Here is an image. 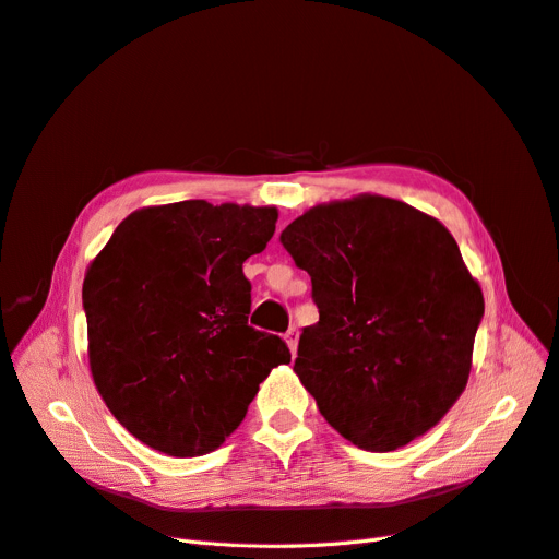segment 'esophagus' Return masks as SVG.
Segmentation results:
<instances>
[{
    "mask_svg": "<svg viewBox=\"0 0 559 559\" xmlns=\"http://www.w3.org/2000/svg\"><path fill=\"white\" fill-rule=\"evenodd\" d=\"M284 342H286L288 348H292V355H296V348H298V330H296V328H288L286 334H284Z\"/></svg>",
    "mask_w": 559,
    "mask_h": 559,
    "instance_id": "obj_1",
    "label": "esophagus"
}]
</instances>
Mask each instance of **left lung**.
<instances>
[{
  "instance_id": "1",
  "label": "left lung",
  "mask_w": 559,
  "mask_h": 559,
  "mask_svg": "<svg viewBox=\"0 0 559 559\" xmlns=\"http://www.w3.org/2000/svg\"><path fill=\"white\" fill-rule=\"evenodd\" d=\"M280 240L311 277L319 323L294 371L330 427L369 452L433 429L467 385L484 317L454 236L399 199L357 194L309 209Z\"/></svg>"
}]
</instances>
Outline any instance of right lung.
<instances>
[{
	"label": "right lung",
	"instance_id": "obj_1",
	"mask_svg": "<svg viewBox=\"0 0 559 559\" xmlns=\"http://www.w3.org/2000/svg\"><path fill=\"white\" fill-rule=\"evenodd\" d=\"M275 206L204 199L130 213L88 263V367L105 406L148 448L215 452L292 353L248 325L242 263L275 234Z\"/></svg>",
	"mask_w": 559,
	"mask_h": 559
}]
</instances>
